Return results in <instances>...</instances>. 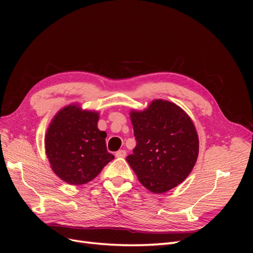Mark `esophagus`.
<instances>
[{
	"mask_svg": "<svg viewBox=\"0 0 253 253\" xmlns=\"http://www.w3.org/2000/svg\"><path fill=\"white\" fill-rule=\"evenodd\" d=\"M126 155V150H119L118 152H116V157L118 158H124Z\"/></svg>",
	"mask_w": 253,
	"mask_h": 253,
	"instance_id": "esophagus-1",
	"label": "esophagus"
}]
</instances>
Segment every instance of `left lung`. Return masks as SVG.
Returning <instances> with one entry per match:
<instances>
[{
	"instance_id": "obj_1",
	"label": "left lung",
	"mask_w": 253,
	"mask_h": 253,
	"mask_svg": "<svg viewBox=\"0 0 253 253\" xmlns=\"http://www.w3.org/2000/svg\"><path fill=\"white\" fill-rule=\"evenodd\" d=\"M136 147L126 162L143 187L164 193L185 180L198 156V136L188 114L173 102L152 101L131 111Z\"/></svg>"
}]
</instances>
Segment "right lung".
I'll return each mask as SVG.
<instances>
[{"label": "right lung", "instance_id": "add662e5", "mask_svg": "<svg viewBox=\"0 0 253 253\" xmlns=\"http://www.w3.org/2000/svg\"><path fill=\"white\" fill-rule=\"evenodd\" d=\"M99 113L67 105L52 118L45 150L52 171L70 185L93 180L114 159L106 150V133L98 128Z\"/></svg>", "mask_w": 253, "mask_h": 253}]
</instances>
